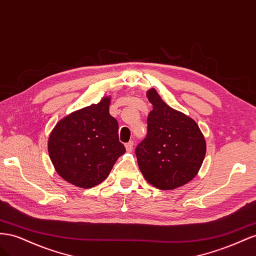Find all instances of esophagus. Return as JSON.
I'll return each mask as SVG.
<instances>
[{
    "mask_svg": "<svg viewBox=\"0 0 256 256\" xmlns=\"http://www.w3.org/2000/svg\"><path fill=\"white\" fill-rule=\"evenodd\" d=\"M133 146H134V142H128V144H126V149L128 152H130L133 150Z\"/></svg>",
    "mask_w": 256,
    "mask_h": 256,
    "instance_id": "obj_1",
    "label": "esophagus"
}]
</instances>
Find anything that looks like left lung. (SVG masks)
Masks as SVG:
<instances>
[{"instance_id": "1", "label": "left lung", "mask_w": 256, "mask_h": 256, "mask_svg": "<svg viewBox=\"0 0 256 256\" xmlns=\"http://www.w3.org/2000/svg\"><path fill=\"white\" fill-rule=\"evenodd\" d=\"M153 105L148 133L135 150L144 178L160 190L186 184L198 174L206 156V140L197 123L167 105L154 88L147 91Z\"/></svg>"}]
</instances>
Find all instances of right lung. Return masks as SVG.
Returning <instances> with one entry per match:
<instances>
[{
    "mask_svg": "<svg viewBox=\"0 0 256 256\" xmlns=\"http://www.w3.org/2000/svg\"><path fill=\"white\" fill-rule=\"evenodd\" d=\"M110 96L65 116L48 138V152L56 172L82 188L100 184L126 152L119 142L118 122L109 114Z\"/></svg>",
    "mask_w": 256,
    "mask_h": 256,
    "instance_id": "add662e5",
    "label": "right lung"
}]
</instances>
